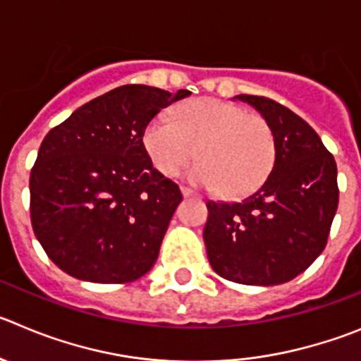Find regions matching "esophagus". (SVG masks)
<instances>
[{"instance_id":"1","label":"esophagus","mask_w":361,"mask_h":361,"mask_svg":"<svg viewBox=\"0 0 361 361\" xmlns=\"http://www.w3.org/2000/svg\"><path fill=\"white\" fill-rule=\"evenodd\" d=\"M180 191H183V197H184V198L197 197V193H193V191H191L190 188H186V186H183V188H180Z\"/></svg>"}]
</instances>
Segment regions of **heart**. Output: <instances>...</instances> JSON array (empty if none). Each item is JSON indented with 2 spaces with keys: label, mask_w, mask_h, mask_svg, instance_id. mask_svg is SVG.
<instances>
[{
  "label": "heart",
  "mask_w": 361,
  "mask_h": 361,
  "mask_svg": "<svg viewBox=\"0 0 361 361\" xmlns=\"http://www.w3.org/2000/svg\"><path fill=\"white\" fill-rule=\"evenodd\" d=\"M143 145L152 164L168 177L188 166L198 150L202 163L188 171V178L227 197L256 190L276 159L269 123L240 105L216 98L180 105L173 120L154 118L143 132Z\"/></svg>",
  "instance_id": "obj_1"
}]
</instances>
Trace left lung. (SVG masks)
<instances>
[{"mask_svg":"<svg viewBox=\"0 0 361 361\" xmlns=\"http://www.w3.org/2000/svg\"><path fill=\"white\" fill-rule=\"evenodd\" d=\"M269 123L276 161L267 180L240 202H207L204 241L227 281L274 286L302 274L327 243L338 207L336 163L306 121L264 97L238 94Z\"/></svg>","mask_w":361,"mask_h":361,"instance_id":"1","label":"left lung"}]
</instances>
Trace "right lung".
<instances>
[{"label": "right lung", "mask_w": 361, "mask_h": 361, "mask_svg": "<svg viewBox=\"0 0 361 361\" xmlns=\"http://www.w3.org/2000/svg\"><path fill=\"white\" fill-rule=\"evenodd\" d=\"M190 94L121 85L46 134L30 173V218L59 269L91 283H130L154 267L183 193L152 166L143 132Z\"/></svg>", "instance_id": "add662e5"}]
</instances>
